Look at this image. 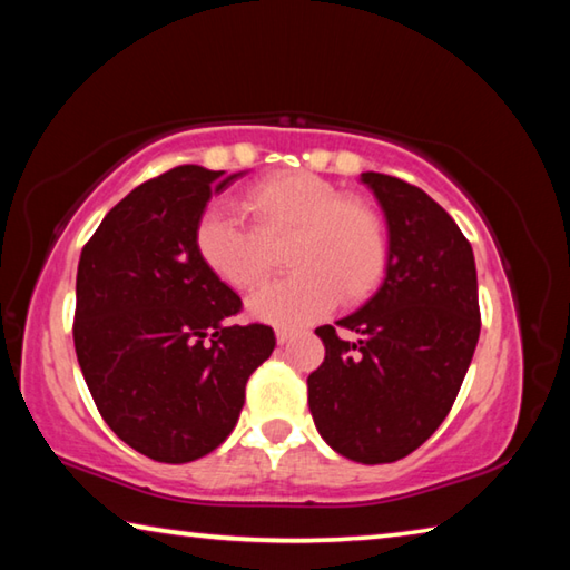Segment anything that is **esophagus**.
<instances>
[{"mask_svg": "<svg viewBox=\"0 0 570 570\" xmlns=\"http://www.w3.org/2000/svg\"><path fill=\"white\" fill-rule=\"evenodd\" d=\"M294 330H284V326H282V330H276V342L278 344H286L288 340H294Z\"/></svg>", "mask_w": 570, "mask_h": 570, "instance_id": "esophagus-1", "label": "esophagus"}]
</instances>
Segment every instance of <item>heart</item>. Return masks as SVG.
Returning <instances> with one entry per match:
<instances>
[{"label": "heart", "instance_id": "obj_1", "mask_svg": "<svg viewBox=\"0 0 570 570\" xmlns=\"http://www.w3.org/2000/svg\"><path fill=\"white\" fill-rule=\"evenodd\" d=\"M240 208L254 228L224 208L196 224V250L218 282L246 294L274 272V250L286 244L292 278L248 298V312L272 324L320 320L340 298L356 304L380 286L387 268V234L366 200L344 196L312 173H276L246 188Z\"/></svg>", "mask_w": 570, "mask_h": 570}]
</instances>
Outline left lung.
I'll use <instances>...</instances> for the list:
<instances>
[{"mask_svg": "<svg viewBox=\"0 0 570 570\" xmlns=\"http://www.w3.org/2000/svg\"><path fill=\"white\" fill-rule=\"evenodd\" d=\"M387 218V268L370 302L324 324L308 410L326 445L364 465L417 450L455 402L480 336L470 240L417 186L362 173ZM340 328L361 336L346 343Z\"/></svg>", "mask_w": 570, "mask_h": 570, "instance_id": "obj_1", "label": "left lung"}]
</instances>
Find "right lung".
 Masks as SVG:
<instances>
[{
    "label": "right lung",
    "mask_w": 570,
    "mask_h": 570,
    "mask_svg": "<svg viewBox=\"0 0 570 570\" xmlns=\"http://www.w3.org/2000/svg\"><path fill=\"white\" fill-rule=\"evenodd\" d=\"M240 173L178 166L130 190L77 266L75 352L108 428L158 462L208 455L236 428L274 330L228 324L236 292L208 272L196 224Z\"/></svg>",
    "instance_id": "add662e5"
}]
</instances>
